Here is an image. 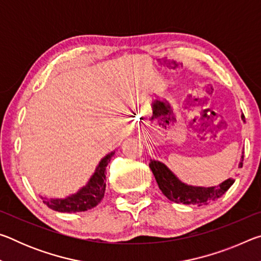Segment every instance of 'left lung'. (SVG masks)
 Returning <instances> with one entry per match:
<instances>
[{"instance_id":"obj_1","label":"left lung","mask_w":261,"mask_h":261,"mask_svg":"<svg viewBox=\"0 0 261 261\" xmlns=\"http://www.w3.org/2000/svg\"><path fill=\"white\" fill-rule=\"evenodd\" d=\"M242 120L245 122L244 115H242ZM243 159H244V151L242 152L238 168L243 167ZM149 168H151L161 192L170 201L177 202V204L182 202L185 205H207L219 199L233 184V179L228 178L219 185H215V187H194V185L182 182L161 161L149 160Z\"/></svg>"}]
</instances>
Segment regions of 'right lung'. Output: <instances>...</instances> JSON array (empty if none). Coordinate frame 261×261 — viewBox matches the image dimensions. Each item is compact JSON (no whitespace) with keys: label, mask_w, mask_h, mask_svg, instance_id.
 <instances>
[{"label":"right lung","mask_w":261,"mask_h":261,"mask_svg":"<svg viewBox=\"0 0 261 261\" xmlns=\"http://www.w3.org/2000/svg\"><path fill=\"white\" fill-rule=\"evenodd\" d=\"M115 154L110 152L101 159L87 183L70 196L65 198H46L41 197L42 201L56 212L62 213H77L91 210L100 204L105 196L106 190V168Z\"/></svg>","instance_id":"add662e5"}]
</instances>
